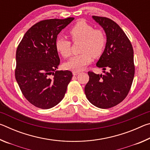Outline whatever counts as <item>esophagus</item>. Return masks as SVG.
Masks as SVG:
<instances>
[{"instance_id":"esophagus-1","label":"esophagus","mask_w":150,"mask_h":150,"mask_svg":"<svg viewBox=\"0 0 150 150\" xmlns=\"http://www.w3.org/2000/svg\"><path fill=\"white\" fill-rule=\"evenodd\" d=\"M80 72L79 71H73V75H78L79 73Z\"/></svg>"}]
</instances>
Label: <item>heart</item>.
Here are the masks:
<instances>
[{"label":"heart","mask_w":150,"mask_h":150,"mask_svg":"<svg viewBox=\"0 0 150 150\" xmlns=\"http://www.w3.org/2000/svg\"><path fill=\"white\" fill-rule=\"evenodd\" d=\"M69 34L73 43L82 42L80 47L81 54L75 55L65 64L66 69L81 71L92 61V57L98 58L105 52L106 37L102 30L95 29L92 25L83 20L77 22L71 28ZM71 42L59 38L55 42V47L62 56L69 58L71 55Z\"/></svg>","instance_id":"heart-1"}]
</instances>
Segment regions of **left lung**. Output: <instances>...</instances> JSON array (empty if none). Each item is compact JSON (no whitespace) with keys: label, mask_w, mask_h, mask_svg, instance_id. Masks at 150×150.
<instances>
[{"label":"left lung","mask_w":150,"mask_h":150,"mask_svg":"<svg viewBox=\"0 0 150 150\" xmlns=\"http://www.w3.org/2000/svg\"><path fill=\"white\" fill-rule=\"evenodd\" d=\"M105 30L106 45L96 63L104 74L88 72L89 81L85 87L91 103L100 108H109L120 103L130 90L135 73L134 50L128 38L118 25L110 18L93 16ZM109 71L105 72L106 69Z\"/></svg>","instance_id":"8db88e82"}]
</instances>
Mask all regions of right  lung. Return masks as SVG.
Returning <instances> with one entry per match:
<instances>
[{
	"label": "right lung",
	"mask_w": 150,
	"mask_h": 150,
	"mask_svg": "<svg viewBox=\"0 0 150 150\" xmlns=\"http://www.w3.org/2000/svg\"><path fill=\"white\" fill-rule=\"evenodd\" d=\"M73 20H41L28 30L18 45L15 77L22 95L38 108L57 105L71 80L70 71H55L60 63L55 42L59 33Z\"/></svg>",
	"instance_id": "add662e5"
}]
</instances>
